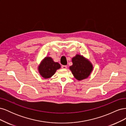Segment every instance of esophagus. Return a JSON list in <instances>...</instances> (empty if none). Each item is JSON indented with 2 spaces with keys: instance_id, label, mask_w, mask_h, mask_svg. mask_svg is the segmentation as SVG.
Here are the masks:
<instances>
[{
  "instance_id": "esophagus-1",
  "label": "esophagus",
  "mask_w": 126,
  "mask_h": 126,
  "mask_svg": "<svg viewBox=\"0 0 126 126\" xmlns=\"http://www.w3.org/2000/svg\"><path fill=\"white\" fill-rule=\"evenodd\" d=\"M62 68H63V69H66V68H67V66H66V65H63V66H62Z\"/></svg>"
}]
</instances>
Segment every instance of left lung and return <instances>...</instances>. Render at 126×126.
Returning <instances> with one entry per match:
<instances>
[{
  "mask_svg": "<svg viewBox=\"0 0 126 126\" xmlns=\"http://www.w3.org/2000/svg\"><path fill=\"white\" fill-rule=\"evenodd\" d=\"M73 64L70 67L72 74L78 80L87 78L93 70V65L85 58L77 55L72 59Z\"/></svg>",
  "mask_w": 126,
  "mask_h": 126,
  "instance_id": "8db88e82",
  "label": "left lung"
}]
</instances>
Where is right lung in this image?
Returning a JSON list of instances; mask_svg holds the SVG:
<instances>
[{"label": "right lung", "instance_id": "1", "mask_svg": "<svg viewBox=\"0 0 126 126\" xmlns=\"http://www.w3.org/2000/svg\"><path fill=\"white\" fill-rule=\"evenodd\" d=\"M60 68L59 63L54 62L50 57H46L39 65L38 70L42 77L48 78L54 75L56 70Z\"/></svg>", "mask_w": 126, "mask_h": 126}]
</instances>
